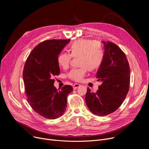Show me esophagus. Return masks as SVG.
Wrapping results in <instances>:
<instances>
[{"instance_id": "34e87169", "label": "esophagus", "mask_w": 149, "mask_h": 149, "mask_svg": "<svg viewBox=\"0 0 149 149\" xmlns=\"http://www.w3.org/2000/svg\"><path fill=\"white\" fill-rule=\"evenodd\" d=\"M80 86V84H78V83H75L73 85V88L74 90L77 89L78 88H79Z\"/></svg>"}]
</instances>
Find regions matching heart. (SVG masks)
Listing matches in <instances>:
<instances>
[{
  "label": "heart",
  "instance_id": "b5f03b06",
  "mask_svg": "<svg viewBox=\"0 0 149 149\" xmlns=\"http://www.w3.org/2000/svg\"><path fill=\"white\" fill-rule=\"evenodd\" d=\"M70 54L62 52L57 57L58 65L64 69L68 68L72 56L79 58V68L72 69L68 77L75 81H81L87 72L100 67L103 61L104 53L101 46L94 40L79 39L70 46Z\"/></svg>",
  "mask_w": 149,
  "mask_h": 149
}]
</instances>
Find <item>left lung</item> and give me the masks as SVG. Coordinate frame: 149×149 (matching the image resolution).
Returning a JSON list of instances; mask_svg holds the SVG:
<instances>
[{
	"mask_svg": "<svg viewBox=\"0 0 149 149\" xmlns=\"http://www.w3.org/2000/svg\"><path fill=\"white\" fill-rule=\"evenodd\" d=\"M101 42L104 57L96 77L101 84L95 93L88 88L85 101L92 113L105 116L117 110L126 98L130 70L126 55L118 46L111 42Z\"/></svg>",
	"mask_w": 149,
	"mask_h": 149,
	"instance_id": "8db88e82",
	"label": "left lung"
}]
</instances>
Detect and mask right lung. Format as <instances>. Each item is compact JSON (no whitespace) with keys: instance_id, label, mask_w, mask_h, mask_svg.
Returning <instances> with one entry per match:
<instances>
[{"instance_id":"1","label":"right lung","mask_w":149,"mask_h":149,"mask_svg":"<svg viewBox=\"0 0 149 149\" xmlns=\"http://www.w3.org/2000/svg\"><path fill=\"white\" fill-rule=\"evenodd\" d=\"M70 41L54 39L39 43L29 55L23 69L28 101L36 112L45 118L56 119L63 114L68 95L73 91L70 85L57 90L53 79L60 73L58 56Z\"/></svg>"}]
</instances>
